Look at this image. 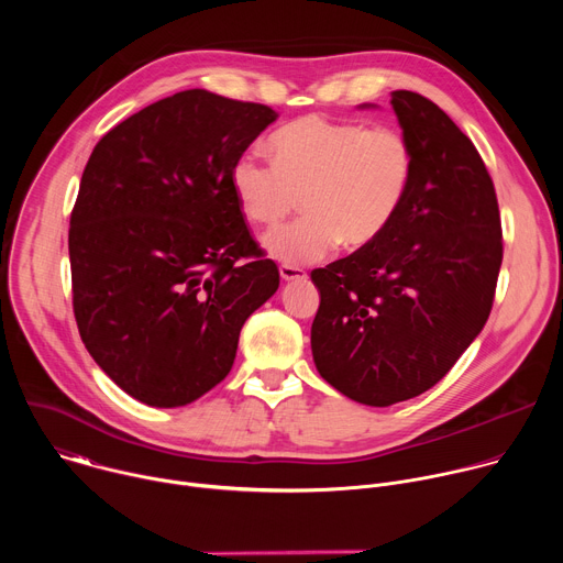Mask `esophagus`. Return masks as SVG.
<instances>
[{"mask_svg": "<svg viewBox=\"0 0 563 563\" xmlns=\"http://www.w3.org/2000/svg\"><path fill=\"white\" fill-rule=\"evenodd\" d=\"M280 278L285 283H294V280H305L307 278V272L302 267H296V265H280Z\"/></svg>", "mask_w": 563, "mask_h": 563, "instance_id": "34e87169", "label": "esophagus"}]
</instances>
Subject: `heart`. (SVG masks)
<instances>
[{
    "instance_id": "heart-1",
    "label": "heart",
    "mask_w": 563,
    "mask_h": 563,
    "mask_svg": "<svg viewBox=\"0 0 563 563\" xmlns=\"http://www.w3.org/2000/svg\"><path fill=\"white\" fill-rule=\"evenodd\" d=\"M274 159L238 155L229 180L245 218L280 224L302 196L305 216L267 235V252L285 265H309L332 254L341 240L365 247L391 224L404 205L415 148L396 126L354 120L300 118L272 135Z\"/></svg>"
}]
</instances>
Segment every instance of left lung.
<instances>
[{
	"label": "left lung",
	"mask_w": 563,
	"mask_h": 563,
	"mask_svg": "<svg viewBox=\"0 0 563 563\" xmlns=\"http://www.w3.org/2000/svg\"><path fill=\"white\" fill-rule=\"evenodd\" d=\"M415 148L408 196L374 243L313 269L318 374L387 408L437 385L484 330L504 261L493 178L472 140L428 98L394 91Z\"/></svg>",
	"instance_id": "8db88e82"
}]
</instances>
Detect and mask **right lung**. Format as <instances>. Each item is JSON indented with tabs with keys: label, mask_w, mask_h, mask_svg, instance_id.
Returning <instances> with one entry per match:
<instances>
[{
	"label": "right lung",
	"mask_w": 563,
	"mask_h": 563,
	"mask_svg": "<svg viewBox=\"0 0 563 563\" xmlns=\"http://www.w3.org/2000/svg\"><path fill=\"white\" fill-rule=\"evenodd\" d=\"M276 118L180 91L113 126L85 167L68 229L77 330L104 374L151 408L216 387L245 320L280 285L229 180Z\"/></svg>",
	"instance_id": "add662e5"
}]
</instances>
